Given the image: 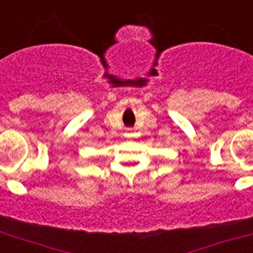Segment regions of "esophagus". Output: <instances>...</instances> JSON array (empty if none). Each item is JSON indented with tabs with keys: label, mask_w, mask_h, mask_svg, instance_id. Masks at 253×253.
<instances>
[{
	"label": "esophagus",
	"mask_w": 253,
	"mask_h": 253,
	"mask_svg": "<svg viewBox=\"0 0 253 253\" xmlns=\"http://www.w3.org/2000/svg\"><path fill=\"white\" fill-rule=\"evenodd\" d=\"M126 135H127V136H131V135H132V132H131V131H127V132H126Z\"/></svg>",
	"instance_id": "esophagus-1"
}]
</instances>
